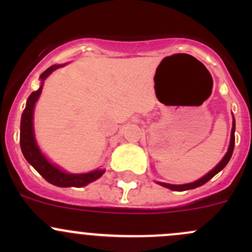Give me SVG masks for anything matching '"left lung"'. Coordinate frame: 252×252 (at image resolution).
Wrapping results in <instances>:
<instances>
[{
  "label": "left lung",
  "instance_id": "1",
  "mask_svg": "<svg viewBox=\"0 0 252 252\" xmlns=\"http://www.w3.org/2000/svg\"><path fill=\"white\" fill-rule=\"evenodd\" d=\"M234 144H235V118H234V116H233V124H232V133H230L229 147H228V151H227V154L224 155V157L220 159V163H218L217 166L212 169V171L208 172L207 174H205L204 177L200 178V179L195 180V182H192V183H188V184L175 185V184H168V183H162V182H157V184L162 185V187L167 188V189L173 190V191H184V190H190V189H195V188L201 187V185H204L205 183L208 182V180L212 179L216 174L220 173V172L222 171L225 166H227V163L229 162L230 157H232V155H233Z\"/></svg>",
  "mask_w": 252,
  "mask_h": 252
}]
</instances>
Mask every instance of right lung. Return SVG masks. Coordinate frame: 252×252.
Returning <instances> with one entry per match:
<instances>
[{"mask_svg": "<svg viewBox=\"0 0 252 252\" xmlns=\"http://www.w3.org/2000/svg\"><path fill=\"white\" fill-rule=\"evenodd\" d=\"M64 64H55L47 68L41 75H40V80H41V85L36 91L30 94V96L27 100V105H25L24 112L22 114V121H20V149H22L23 155H24L25 159L39 172L45 179L51 184L56 185L60 188H81L85 185L90 184V183L95 182L96 179L102 177L105 173V169H95V171L88 172V173H68V172L63 171L58 166L53 164L50 159L42 154L40 150L39 145H37L36 139H35L34 133V108L36 105V101L39 100L40 95H41L42 86H44V81L52 72L61 67H64Z\"/></svg>", "mask_w": 252, "mask_h": 252, "instance_id": "1", "label": "right lung"}]
</instances>
